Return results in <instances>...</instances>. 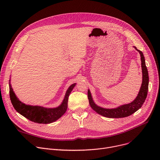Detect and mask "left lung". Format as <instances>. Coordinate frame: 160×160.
I'll return each instance as SVG.
<instances>
[{
  "mask_svg": "<svg viewBox=\"0 0 160 160\" xmlns=\"http://www.w3.org/2000/svg\"><path fill=\"white\" fill-rule=\"evenodd\" d=\"M134 48H135L140 54L142 73V82L138 97L133 102L128 104H124L113 109H106L99 107L94 103L93 100L91 97L90 91L88 90V97L89 99V105L91 106V108L98 114L104 116L106 117H109V118H121V117H126L130 116V115L138 111L145 102V100L147 96L148 89V73L145 65V60L143 54H142V52L140 51L139 50H138L136 47H134Z\"/></svg>",
  "mask_w": 160,
  "mask_h": 160,
  "instance_id": "8db88e82",
  "label": "left lung"
}]
</instances>
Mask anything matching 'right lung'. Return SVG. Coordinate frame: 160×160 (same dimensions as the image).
I'll return each instance as SVG.
<instances>
[{
	"instance_id": "right-lung-1",
	"label": "right lung",
	"mask_w": 160,
	"mask_h": 160,
	"mask_svg": "<svg viewBox=\"0 0 160 160\" xmlns=\"http://www.w3.org/2000/svg\"><path fill=\"white\" fill-rule=\"evenodd\" d=\"M72 84L67 89L62 104L55 108H46L38 106H29L22 103L16 97L10 83V97L15 110L28 120L39 124H48L58 120L65 113L67 109L69 96L75 86Z\"/></svg>"
}]
</instances>
